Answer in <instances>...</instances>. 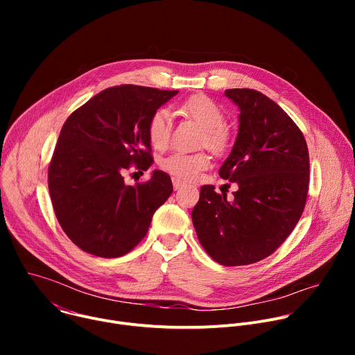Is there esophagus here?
Masks as SVG:
<instances>
[{
    "instance_id": "1",
    "label": "esophagus",
    "mask_w": 355,
    "mask_h": 355,
    "mask_svg": "<svg viewBox=\"0 0 355 355\" xmlns=\"http://www.w3.org/2000/svg\"><path fill=\"white\" fill-rule=\"evenodd\" d=\"M182 185H184V184H182L180 180L173 178V187H174V189H175V191H177V189H180Z\"/></svg>"
}]
</instances>
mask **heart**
<instances>
[{
	"label": "heart",
	"instance_id": "heart-1",
	"mask_svg": "<svg viewBox=\"0 0 355 355\" xmlns=\"http://www.w3.org/2000/svg\"><path fill=\"white\" fill-rule=\"evenodd\" d=\"M178 111L204 129L202 143L214 153L223 155L229 150L232 139L225 129L226 115L222 108L207 95H192L178 107ZM147 136L155 148H166L171 136V118L166 110H157L147 123ZM209 167L205 153H175L162 160V168L180 181H192L200 171Z\"/></svg>",
	"mask_w": 355,
	"mask_h": 355
}]
</instances>
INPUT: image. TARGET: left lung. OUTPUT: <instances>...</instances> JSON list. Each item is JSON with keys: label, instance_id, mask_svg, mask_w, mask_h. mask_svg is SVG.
<instances>
[{"label": "left lung", "instance_id": "left-lung-1", "mask_svg": "<svg viewBox=\"0 0 355 355\" xmlns=\"http://www.w3.org/2000/svg\"><path fill=\"white\" fill-rule=\"evenodd\" d=\"M239 107V133L219 170L236 182L227 199L214 185L200 187L192 209L199 243L219 264L257 263L285 241L306 204L309 151L295 122L267 95L250 88L226 89Z\"/></svg>", "mask_w": 355, "mask_h": 355}]
</instances>
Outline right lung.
<instances>
[{
    "instance_id": "obj_1",
    "label": "right lung",
    "mask_w": 355,
    "mask_h": 355,
    "mask_svg": "<svg viewBox=\"0 0 355 355\" xmlns=\"http://www.w3.org/2000/svg\"><path fill=\"white\" fill-rule=\"evenodd\" d=\"M178 91L118 85L101 91L64 122L49 166V193L69 239L96 257H122L146 236L155 212L173 192L168 174L126 185L130 166L153 157L147 123Z\"/></svg>"
}]
</instances>
